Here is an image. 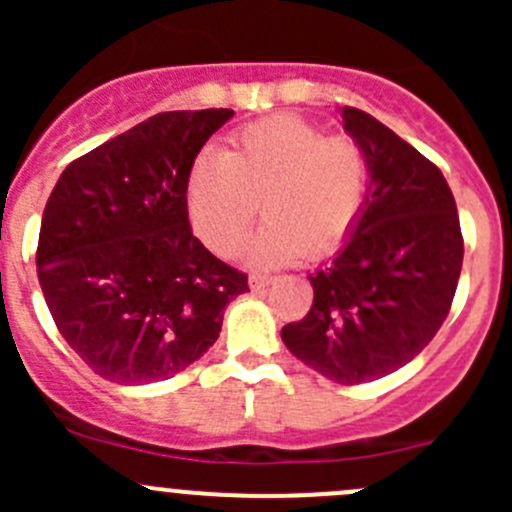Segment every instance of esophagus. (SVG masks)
<instances>
[{"mask_svg": "<svg viewBox=\"0 0 512 512\" xmlns=\"http://www.w3.org/2000/svg\"><path fill=\"white\" fill-rule=\"evenodd\" d=\"M270 282H272V275H260V272L250 275V287L255 289V292H260V289L270 287Z\"/></svg>", "mask_w": 512, "mask_h": 512, "instance_id": "1", "label": "esophagus"}]
</instances>
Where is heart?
Instances as JSON below:
<instances>
[{"instance_id":"1","label":"heart","mask_w":512,"mask_h":512,"mask_svg":"<svg viewBox=\"0 0 512 512\" xmlns=\"http://www.w3.org/2000/svg\"><path fill=\"white\" fill-rule=\"evenodd\" d=\"M369 165L352 136H324L294 116L242 128L223 156L195 160L188 178V213L195 232L220 255L242 247L257 218L267 225L245 250L252 267H280L307 252H332L352 230L364 203Z\"/></svg>"}]
</instances>
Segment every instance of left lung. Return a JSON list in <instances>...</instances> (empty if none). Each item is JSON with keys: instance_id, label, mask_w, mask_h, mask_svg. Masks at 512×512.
Listing matches in <instances>:
<instances>
[{"instance_id": "8db88e82", "label": "left lung", "mask_w": 512, "mask_h": 512, "mask_svg": "<svg viewBox=\"0 0 512 512\" xmlns=\"http://www.w3.org/2000/svg\"><path fill=\"white\" fill-rule=\"evenodd\" d=\"M359 141L369 188L337 255L307 277V317L282 342L337 384H364L409 364L436 337L463 265L456 200L441 170L391 128L342 108Z\"/></svg>"}]
</instances>
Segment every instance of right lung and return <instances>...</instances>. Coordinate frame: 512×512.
<instances>
[{
	"label": "right lung",
	"mask_w": 512,
	"mask_h": 512,
	"mask_svg": "<svg viewBox=\"0 0 512 512\" xmlns=\"http://www.w3.org/2000/svg\"><path fill=\"white\" fill-rule=\"evenodd\" d=\"M235 111H165L81 156L41 215L36 275L61 337L108 381L151 384L220 337L247 275L205 250L188 220L200 148Z\"/></svg>",
	"instance_id": "add662e5"
}]
</instances>
